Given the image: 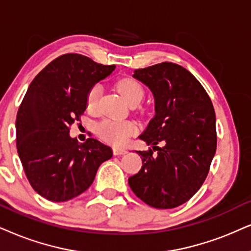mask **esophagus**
Here are the masks:
<instances>
[{"label":"esophagus","mask_w":251,"mask_h":251,"mask_svg":"<svg viewBox=\"0 0 251 251\" xmlns=\"http://www.w3.org/2000/svg\"><path fill=\"white\" fill-rule=\"evenodd\" d=\"M127 153V151L126 149H123V148H113V154L115 155H124Z\"/></svg>","instance_id":"34e87169"}]
</instances>
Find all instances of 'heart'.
<instances>
[{
  "label": "heart",
  "instance_id": "heart-1",
  "mask_svg": "<svg viewBox=\"0 0 251 251\" xmlns=\"http://www.w3.org/2000/svg\"><path fill=\"white\" fill-rule=\"evenodd\" d=\"M117 89L124 100L129 105L134 103H140L144 98L145 90L142 85L134 78L127 77L120 80L117 83ZM102 85L100 83L94 84L88 90L87 97H85V104L87 109L90 112H95L98 109L100 96H102ZM136 132V126L128 120L119 119H104L97 124L96 133L104 141L109 142L113 146H123L126 144L129 136Z\"/></svg>",
  "mask_w": 251,
  "mask_h": 251
}]
</instances>
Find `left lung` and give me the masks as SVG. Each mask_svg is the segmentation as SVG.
<instances>
[{"instance_id":"left-lung-1","label":"left lung","mask_w":251,"mask_h":251,"mask_svg":"<svg viewBox=\"0 0 251 251\" xmlns=\"http://www.w3.org/2000/svg\"><path fill=\"white\" fill-rule=\"evenodd\" d=\"M133 77L153 93L155 116L139 136L153 149L136 151L142 167L128 184L151 207H177L201 189L210 170L217 149L213 104L201 82L176 63L136 69Z\"/></svg>"}]
</instances>
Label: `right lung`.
I'll return each mask as SVG.
<instances>
[{
    "label": "right lung",
    "instance_id": "right-lung-1",
    "mask_svg": "<svg viewBox=\"0 0 251 251\" xmlns=\"http://www.w3.org/2000/svg\"><path fill=\"white\" fill-rule=\"evenodd\" d=\"M76 53L60 55L31 82L16 118V146L28 182L50 201H67L91 185L112 149L96 139L80 144L69 127L80 120L88 90L115 71Z\"/></svg>",
    "mask_w": 251,
    "mask_h": 251
}]
</instances>
